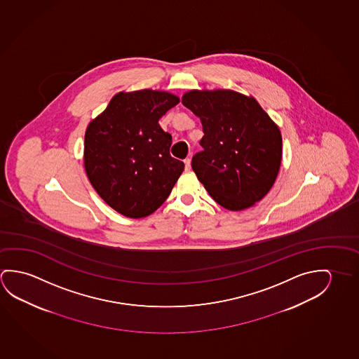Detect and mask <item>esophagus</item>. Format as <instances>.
I'll list each match as a JSON object with an SVG mask.
<instances>
[{"label":"esophagus","mask_w":359,"mask_h":359,"mask_svg":"<svg viewBox=\"0 0 359 359\" xmlns=\"http://www.w3.org/2000/svg\"><path fill=\"white\" fill-rule=\"evenodd\" d=\"M184 168H186V171L191 170V158H189V157L184 160Z\"/></svg>","instance_id":"esophagus-1"}]
</instances>
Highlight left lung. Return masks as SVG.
Wrapping results in <instances>:
<instances>
[{
    "label": "left lung",
    "instance_id": "8db88e82",
    "mask_svg": "<svg viewBox=\"0 0 359 359\" xmlns=\"http://www.w3.org/2000/svg\"><path fill=\"white\" fill-rule=\"evenodd\" d=\"M183 106L199 117L203 151L192 158L199 182L229 211L255 205L269 192L282 161V136L256 98L232 90L186 92Z\"/></svg>",
    "mask_w": 359,
    "mask_h": 359
}]
</instances>
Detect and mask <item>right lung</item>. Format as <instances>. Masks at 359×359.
I'll use <instances>...</instances> for the list:
<instances>
[{
  "label": "right lung",
  "instance_id": "add662e5",
  "mask_svg": "<svg viewBox=\"0 0 359 359\" xmlns=\"http://www.w3.org/2000/svg\"><path fill=\"white\" fill-rule=\"evenodd\" d=\"M178 102L170 92H120L87 126V177L100 197L123 216L154 213L182 175L184 163L170 154L172 136L158 123Z\"/></svg>",
  "mask_w": 359,
  "mask_h": 359
}]
</instances>
